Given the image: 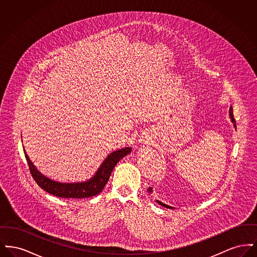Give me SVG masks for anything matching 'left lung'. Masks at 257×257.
I'll use <instances>...</instances> for the list:
<instances>
[{"instance_id":"8db88e82","label":"left lung","mask_w":257,"mask_h":257,"mask_svg":"<svg viewBox=\"0 0 257 257\" xmlns=\"http://www.w3.org/2000/svg\"><path fill=\"white\" fill-rule=\"evenodd\" d=\"M229 115H230V118H231V120H232L233 122H235V119H234V115H233V109L232 107H230V109H229ZM234 127H235V129H236V125L234 124ZM152 192V189L149 187V189H148V193H151ZM157 202L159 203L160 205H162V206H164V207L166 208H171V206H169V205H167V204H165V203H163V202H161L159 200H157Z\"/></svg>"}]
</instances>
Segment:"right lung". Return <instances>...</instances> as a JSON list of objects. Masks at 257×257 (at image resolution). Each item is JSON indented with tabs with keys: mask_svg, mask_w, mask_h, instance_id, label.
Here are the masks:
<instances>
[{
	"mask_svg": "<svg viewBox=\"0 0 257 257\" xmlns=\"http://www.w3.org/2000/svg\"><path fill=\"white\" fill-rule=\"evenodd\" d=\"M130 152L131 148L125 147L110 153L101 165L96 174L88 181L83 183H60L51 180L37 171L24 150L29 170L37 185L51 195L64 198H85L96 196L101 193L109 181L110 173L114 169L115 165Z\"/></svg>",
	"mask_w": 257,
	"mask_h": 257,
	"instance_id": "1",
	"label": "right lung"
}]
</instances>
